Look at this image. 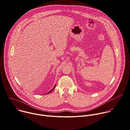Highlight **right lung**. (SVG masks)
I'll return each mask as SVG.
<instances>
[{"instance_id": "add662e5", "label": "right lung", "mask_w": 130, "mask_h": 130, "mask_svg": "<svg viewBox=\"0 0 130 130\" xmlns=\"http://www.w3.org/2000/svg\"><path fill=\"white\" fill-rule=\"evenodd\" d=\"M55 87H56V85L54 86V88H53V89H52L50 91H49L48 93H46V94H48V93H51V92H52V91H53V90L55 88Z\"/></svg>"}]
</instances>
